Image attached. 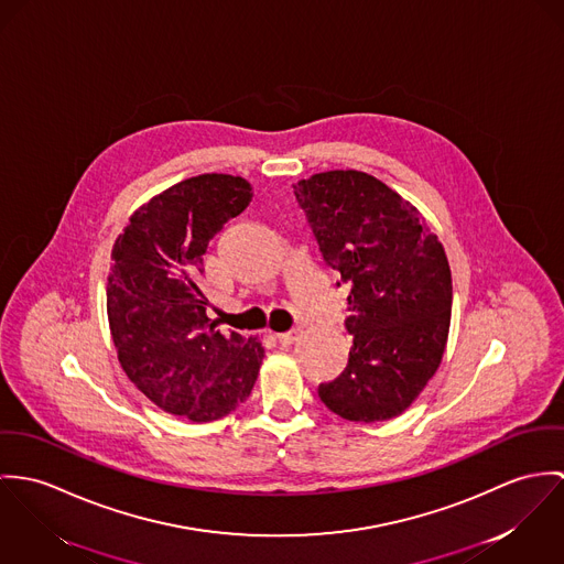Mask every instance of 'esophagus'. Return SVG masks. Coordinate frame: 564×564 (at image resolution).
Here are the masks:
<instances>
[{
    "label": "esophagus",
    "instance_id": "1",
    "mask_svg": "<svg viewBox=\"0 0 564 564\" xmlns=\"http://www.w3.org/2000/svg\"><path fill=\"white\" fill-rule=\"evenodd\" d=\"M299 328H292V330H288V333H276L274 335V339L281 344V346H290V344H294V339L299 337Z\"/></svg>",
    "mask_w": 564,
    "mask_h": 564
}]
</instances>
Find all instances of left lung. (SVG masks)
<instances>
[{"instance_id": "8db88e82", "label": "left lung", "mask_w": 564, "mask_h": 564, "mask_svg": "<svg viewBox=\"0 0 564 564\" xmlns=\"http://www.w3.org/2000/svg\"><path fill=\"white\" fill-rule=\"evenodd\" d=\"M294 194L324 261L350 285L348 366L317 395L350 422L398 417L445 352L452 315L445 251L417 207L368 173H317Z\"/></svg>"}]
</instances>
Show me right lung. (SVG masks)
<instances>
[{"mask_svg":"<svg viewBox=\"0 0 564 564\" xmlns=\"http://www.w3.org/2000/svg\"><path fill=\"white\" fill-rule=\"evenodd\" d=\"M251 198L242 177H189L138 207L112 249L106 305L119 364L155 406L196 424L236 411L263 361L259 337L220 333L200 292L209 240Z\"/></svg>","mask_w":564,"mask_h":564,"instance_id":"right-lung-1","label":"right lung"}]
</instances>
